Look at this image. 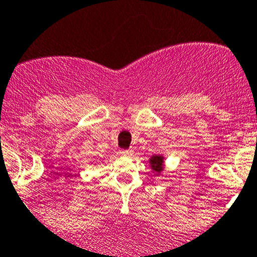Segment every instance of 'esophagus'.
<instances>
[{"label":"esophagus","mask_w":257,"mask_h":257,"mask_svg":"<svg viewBox=\"0 0 257 257\" xmlns=\"http://www.w3.org/2000/svg\"><path fill=\"white\" fill-rule=\"evenodd\" d=\"M119 154L123 155V156H132L133 155V150H120Z\"/></svg>","instance_id":"1"}]
</instances>
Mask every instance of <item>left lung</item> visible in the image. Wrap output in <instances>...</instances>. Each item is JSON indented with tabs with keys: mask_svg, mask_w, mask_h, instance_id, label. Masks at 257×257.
<instances>
[{
	"mask_svg": "<svg viewBox=\"0 0 257 257\" xmlns=\"http://www.w3.org/2000/svg\"><path fill=\"white\" fill-rule=\"evenodd\" d=\"M149 163H150V167L152 171L156 172L157 174H160L161 172L163 171V163H165V157L161 156V155H154L151 156V159L149 160Z\"/></svg>",
	"mask_w": 257,
	"mask_h": 257,
	"instance_id": "8db88e82",
	"label": "left lung"
}]
</instances>
